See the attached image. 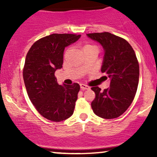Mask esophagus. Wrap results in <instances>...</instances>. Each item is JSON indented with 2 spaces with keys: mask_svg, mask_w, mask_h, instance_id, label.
I'll use <instances>...</instances> for the list:
<instances>
[{
  "mask_svg": "<svg viewBox=\"0 0 157 157\" xmlns=\"http://www.w3.org/2000/svg\"><path fill=\"white\" fill-rule=\"evenodd\" d=\"M80 88H81V89H82V90H86V89H90L89 86H86V85H85V84H80Z\"/></svg>",
  "mask_w": 157,
  "mask_h": 157,
  "instance_id": "1",
  "label": "esophagus"
}]
</instances>
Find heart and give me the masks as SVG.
Masks as SVG:
<instances>
[{"label": "heart", "mask_w": 157, "mask_h": 157, "mask_svg": "<svg viewBox=\"0 0 157 157\" xmlns=\"http://www.w3.org/2000/svg\"><path fill=\"white\" fill-rule=\"evenodd\" d=\"M89 46H85V47L83 48V49H84V48H87V47H89Z\"/></svg>", "instance_id": "b5f03b06"}]
</instances>
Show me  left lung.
Masks as SVG:
<instances>
[{
	"label": "left lung",
	"instance_id": "8db88e82",
	"mask_svg": "<svg viewBox=\"0 0 157 157\" xmlns=\"http://www.w3.org/2000/svg\"><path fill=\"white\" fill-rule=\"evenodd\" d=\"M86 35L102 46L101 71L110 80L109 88L103 91L98 86L91 88L96 94L91 108L100 117L117 118L128 109L137 90L140 66L136 56L125 40L109 32Z\"/></svg>",
	"mask_w": 157,
	"mask_h": 157
}]
</instances>
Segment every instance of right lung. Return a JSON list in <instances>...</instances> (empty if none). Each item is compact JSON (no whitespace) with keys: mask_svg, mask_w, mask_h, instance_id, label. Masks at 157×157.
<instances>
[{"mask_svg":"<svg viewBox=\"0 0 157 157\" xmlns=\"http://www.w3.org/2000/svg\"><path fill=\"white\" fill-rule=\"evenodd\" d=\"M80 37L52 34L36 41L27 53L23 71L27 94L37 111L51 121H63L74 113L80 85H59L55 73L63 67L65 48Z\"/></svg>","mask_w":157,"mask_h":157,"instance_id":"right-lung-1","label":"right lung"}]
</instances>
